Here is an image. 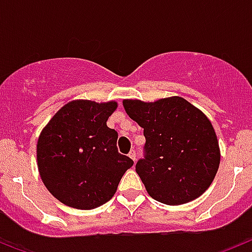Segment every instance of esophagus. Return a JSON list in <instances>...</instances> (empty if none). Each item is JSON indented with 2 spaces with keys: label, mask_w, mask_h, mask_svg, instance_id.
<instances>
[{
  "label": "esophagus",
  "mask_w": 252,
  "mask_h": 252,
  "mask_svg": "<svg viewBox=\"0 0 252 252\" xmlns=\"http://www.w3.org/2000/svg\"><path fill=\"white\" fill-rule=\"evenodd\" d=\"M128 157H130L131 159H132L133 161H135V160H136V153H135V150H131L130 154H128Z\"/></svg>",
  "instance_id": "34e87169"
}]
</instances>
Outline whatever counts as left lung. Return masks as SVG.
Segmentation results:
<instances>
[{
    "mask_svg": "<svg viewBox=\"0 0 252 252\" xmlns=\"http://www.w3.org/2000/svg\"><path fill=\"white\" fill-rule=\"evenodd\" d=\"M130 119L144 128L145 159L136 173L149 195L168 206L197 199L217 174L221 151L206 115L173 95L155 102L124 99Z\"/></svg>",
    "mask_w": 252,
    "mask_h": 252,
    "instance_id": "1",
    "label": "left lung"
}]
</instances>
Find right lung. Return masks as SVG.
I'll list each match as a JSON object with an SVG mask.
<instances>
[{"instance_id":"1","label":"right lung","mask_w":252,"mask_h":252,"mask_svg":"<svg viewBox=\"0 0 252 252\" xmlns=\"http://www.w3.org/2000/svg\"><path fill=\"white\" fill-rule=\"evenodd\" d=\"M117 102L70 101L40 132L37 169L44 186L65 206L93 209L115 195L133 161L117 150V132L107 120Z\"/></svg>"}]
</instances>
